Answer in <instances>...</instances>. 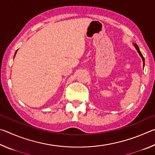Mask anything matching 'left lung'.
Segmentation results:
<instances>
[{"mask_svg":"<svg viewBox=\"0 0 155 155\" xmlns=\"http://www.w3.org/2000/svg\"><path fill=\"white\" fill-rule=\"evenodd\" d=\"M134 46H135V48L137 49V52H138V53L140 54V55L141 56V59H142V61H143V65H144V58H143V55H142V54H141V52H140V48H139L138 46H137V44H134Z\"/></svg>","mask_w":155,"mask_h":155,"instance_id":"obj_1","label":"left lung"}]
</instances>
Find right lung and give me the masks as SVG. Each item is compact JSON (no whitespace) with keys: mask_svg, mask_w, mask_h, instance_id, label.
I'll list each match as a JSON object with an SVG mask.
<instances>
[{"mask_svg":"<svg viewBox=\"0 0 155 155\" xmlns=\"http://www.w3.org/2000/svg\"><path fill=\"white\" fill-rule=\"evenodd\" d=\"M17 51H18V50H17ZM17 51H16V52H17ZM16 52H15V54H16ZM15 55H14V57H15Z\"/></svg>","mask_w":155,"mask_h":155,"instance_id":"add662e5","label":"right lung"}]
</instances>
